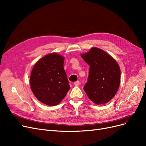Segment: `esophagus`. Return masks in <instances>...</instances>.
Here are the masks:
<instances>
[{"label":"esophagus","instance_id":"obj_1","mask_svg":"<svg viewBox=\"0 0 146 146\" xmlns=\"http://www.w3.org/2000/svg\"><path fill=\"white\" fill-rule=\"evenodd\" d=\"M79 81H76V82H75L74 83V85L75 86H76V87H78V86H79Z\"/></svg>","mask_w":146,"mask_h":146}]
</instances>
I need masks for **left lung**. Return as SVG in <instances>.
<instances>
[{
	"label": "left lung",
	"mask_w": 146,
	"mask_h": 146,
	"mask_svg": "<svg viewBox=\"0 0 146 146\" xmlns=\"http://www.w3.org/2000/svg\"><path fill=\"white\" fill-rule=\"evenodd\" d=\"M80 56L90 66L88 82L84 87L86 94L96 105L108 103L120 87L121 72L118 63L108 53L96 47Z\"/></svg>",
	"instance_id": "1"
}]
</instances>
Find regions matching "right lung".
<instances>
[{"label":"right lung","instance_id":"1","mask_svg":"<svg viewBox=\"0 0 146 146\" xmlns=\"http://www.w3.org/2000/svg\"><path fill=\"white\" fill-rule=\"evenodd\" d=\"M64 61V56L52 53L39 59L32 68L31 88L41 103L48 106L57 105L70 90Z\"/></svg>","mask_w":146,"mask_h":146}]
</instances>
